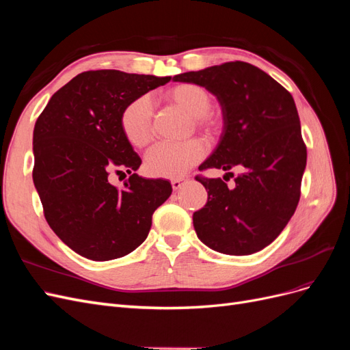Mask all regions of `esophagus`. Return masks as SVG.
<instances>
[{
    "label": "esophagus",
    "instance_id": "esophagus-1",
    "mask_svg": "<svg viewBox=\"0 0 350 350\" xmlns=\"http://www.w3.org/2000/svg\"><path fill=\"white\" fill-rule=\"evenodd\" d=\"M185 181H187L185 178H174L172 181H171V184H172V188H174L175 191H176V189H179V188H181V187L185 184Z\"/></svg>",
    "mask_w": 350,
    "mask_h": 350
}]
</instances>
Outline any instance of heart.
Wrapping results in <instances>:
<instances>
[{"label":"heart","instance_id":"heart-1","mask_svg":"<svg viewBox=\"0 0 350 350\" xmlns=\"http://www.w3.org/2000/svg\"><path fill=\"white\" fill-rule=\"evenodd\" d=\"M165 99L193 116L194 129L213 139L221 130V118L211 108L210 92L196 83H181L165 93ZM152 103L139 98L124 108L120 125L131 146L144 147L152 139ZM206 149L200 140L183 143H159L146 156V171L157 178H179L204 157Z\"/></svg>","mask_w":350,"mask_h":350}]
</instances>
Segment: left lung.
<instances>
[{
  "label": "left lung",
  "instance_id": "obj_1",
  "mask_svg": "<svg viewBox=\"0 0 350 350\" xmlns=\"http://www.w3.org/2000/svg\"><path fill=\"white\" fill-rule=\"evenodd\" d=\"M217 98L224 112L220 143L200 171L241 167L234 187L221 178L196 179L207 189L193 215L197 237L229 256H248L276 239L301 197L306 146L292 94L267 72L243 61L178 74Z\"/></svg>",
  "mask_w": 350,
  "mask_h": 350
}]
</instances>
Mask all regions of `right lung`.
<instances>
[{
  "mask_svg": "<svg viewBox=\"0 0 350 350\" xmlns=\"http://www.w3.org/2000/svg\"><path fill=\"white\" fill-rule=\"evenodd\" d=\"M171 77L84 71L52 94L33 130V183L51 229L93 261L120 258L143 243L154 210L172 193L165 179L135 174L142 159L122 134L124 108ZM129 173L118 190L112 172Z\"/></svg>",
  "mask_w": 350,
  "mask_h": 350,
  "instance_id": "obj_1",
  "label": "right lung"
}]
</instances>
